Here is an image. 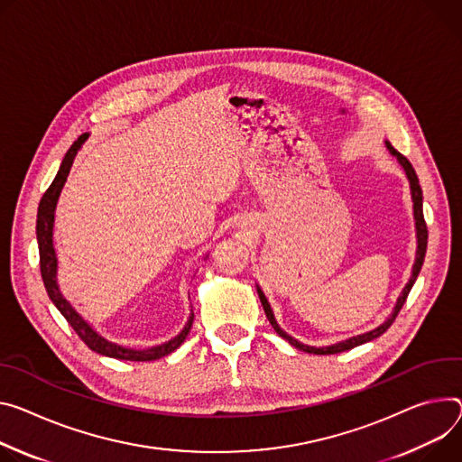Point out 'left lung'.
I'll return each mask as SVG.
<instances>
[{"mask_svg": "<svg viewBox=\"0 0 462 462\" xmlns=\"http://www.w3.org/2000/svg\"><path fill=\"white\" fill-rule=\"evenodd\" d=\"M387 147H389V151L398 158V162L402 163V167L405 170V173H407V179H409V182H411V193H412V208H414V221H416V237H418V250H416V260H414V265H412V274H411V280H409V283L403 287V291H402V295H400V299H398V302H396V306H394V311H393V315L382 324V326H377L375 329H372V331H368V333H363V335H357V337H352V339H346V341H343V343H337V345H331V346H324V348H315V346H308V345H302V343H299L297 339H292L291 335H287L278 324H276V320H274V315H273V310H271V306H269V302H267V299H265V295L262 292V289L258 287V297H260V300H262V306H263V310H265V315H267V319H269V322H271V326L274 328V331L280 335V337H283L285 341H289L292 346L295 348H299V350H302V352H308V354H317V356H328V354H339V352H345V350H350V348H354V346H359V345H363V343H368V341H372V339H375V337H380L382 333H385L389 328H391V324L394 322V319L398 317V313H400V310H402V306L405 304V300H407V295H409V291H411V287H412V283L416 282V276H418V273H420V269H422V265H424V258H426V250H428V225H426V219H424V209H422V188H420V182H418V177H416V173H414V170H412V165H411V162L403 156V154H400L391 143H387Z\"/></svg>", "mask_w": 462, "mask_h": 462, "instance_id": "obj_1", "label": "left lung"}]
</instances>
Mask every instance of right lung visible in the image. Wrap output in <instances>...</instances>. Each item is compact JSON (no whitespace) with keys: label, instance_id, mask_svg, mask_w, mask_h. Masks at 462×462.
<instances>
[{"label":"right lung","instance_id":"1","mask_svg":"<svg viewBox=\"0 0 462 462\" xmlns=\"http://www.w3.org/2000/svg\"><path fill=\"white\" fill-rule=\"evenodd\" d=\"M88 138V134L79 136L77 142H73V145L69 147V151L66 152L60 170L55 177V180L51 182V186L46 189V193L42 195V200L38 204V216H36V239H38V253H40V273H42V280H44L46 291L51 299V302L57 306V310L62 313V317L68 320V324L75 329V333L80 337V341L85 343L90 350L106 356V357H116V359H123V361H154L160 359L167 354L175 352L184 339L188 337V333L191 329L193 324V313L188 319V324L184 326V329L177 335L175 339L167 341L160 346H152L147 350H134V348H125L119 345H114L106 339H103L99 333H96L88 322L82 320V317L69 306V302L60 295L59 285H57V256H55V248H53V219H55V206L60 195V189L68 179L69 167L73 163V158L77 154V151L80 149V145L85 143V140Z\"/></svg>","mask_w":462,"mask_h":462}]
</instances>
